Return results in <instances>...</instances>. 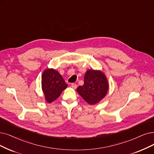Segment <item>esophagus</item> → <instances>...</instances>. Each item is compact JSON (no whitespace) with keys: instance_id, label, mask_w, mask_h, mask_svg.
<instances>
[{"instance_id":"obj_1","label":"esophagus","mask_w":154,"mask_h":154,"mask_svg":"<svg viewBox=\"0 0 154 154\" xmlns=\"http://www.w3.org/2000/svg\"><path fill=\"white\" fill-rule=\"evenodd\" d=\"M71 86V87H72V88H74V89H76V87H77V85L75 84V83H72Z\"/></svg>"}]
</instances>
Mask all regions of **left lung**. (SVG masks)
<instances>
[{
	"label": "left lung",
	"instance_id": "1",
	"mask_svg": "<svg viewBox=\"0 0 154 154\" xmlns=\"http://www.w3.org/2000/svg\"><path fill=\"white\" fill-rule=\"evenodd\" d=\"M109 84L105 75L97 70H88L84 76V84L76 89L78 93L90 105H94L105 97Z\"/></svg>",
	"mask_w": 154,
	"mask_h": 154
}]
</instances>
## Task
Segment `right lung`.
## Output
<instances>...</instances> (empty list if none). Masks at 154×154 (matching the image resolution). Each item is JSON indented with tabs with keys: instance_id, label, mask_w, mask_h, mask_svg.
I'll use <instances>...</instances> for the list:
<instances>
[{
	"instance_id": "add662e5",
	"label": "right lung",
	"mask_w": 154,
	"mask_h": 154,
	"mask_svg": "<svg viewBox=\"0 0 154 154\" xmlns=\"http://www.w3.org/2000/svg\"><path fill=\"white\" fill-rule=\"evenodd\" d=\"M67 87L63 76L54 69H47L42 75V88L45 100L51 103Z\"/></svg>"
}]
</instances>
